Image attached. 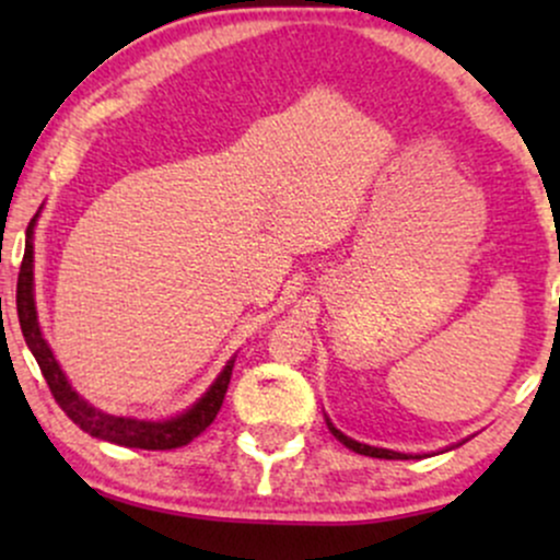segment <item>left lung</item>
<instances>
[{"label":"left lung","instance_id":"8db88e82","mask_svg":"<svg viewBox=\"0 0 560 560\" xmlns=\"http://www.w3.org/2000/svg\"><path fill=\"white\" fill-rule=\"evenodd\" d=\"M326 427H329V432L337 436L339 442H342L345 447H350L352 453H361V455H369V458H384V460H408V458H419V455H410V453H397V450H387V447H371V445H363V442L352 440V436H347L339 432L337 427L329 421V416H326ZM466 442V440H464ZM464 442H458V445H464ZM453 445V447H458Z\"/></svg>","mask_w":560,"mask_h":560}]
</instances>
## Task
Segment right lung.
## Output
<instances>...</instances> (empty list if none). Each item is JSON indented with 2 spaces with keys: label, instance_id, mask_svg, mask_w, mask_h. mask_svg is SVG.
Segmentation results:
<instances>
[{
  "label": "right lung",
  "instance_id": "1",
  "mask_svg": "<svg viewBox=\"0 0 560 560\" xmlns=\"http://www.w3.org/2000/svg\"><path fill=\"white\" fill-rule=\"evenodd\" d=\"M42 213V208H38ZM38 213L31 218L28 229H25V253L21 262V273H18V318H21V329L25 337V345L34 352L38 369H42L44 378H47L49 389H52L57 405L66 410V416L83 432L96 436V440L113 442V445L124 447H139V450H173L184 447L202 434L205 429L213 423V419L221 410L223 397H226L231 369H234L236 355L226 361L215 382L191 402L184 413L171 416V419H131V416H113L107 410L94 408L92 402L83 400L73 384L68 382L66 371L57 363L52 347L44 339L42 326H38L36 313V292H34V229L38 221Z\"/></svg>",
  "mask_w": 560,
  "mask_h": 560
}]
</instances>
